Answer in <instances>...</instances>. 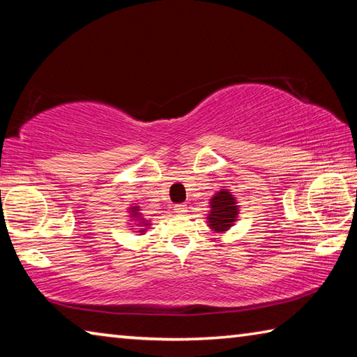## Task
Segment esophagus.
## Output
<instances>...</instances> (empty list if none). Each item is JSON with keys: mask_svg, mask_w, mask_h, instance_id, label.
Here are the masks:
<instances>
[{"mask_svg": "<svg viewBox=\"0 0 357 357\" xmlns=\"http://www.w3.org/2000/svg\"><path fill=\"white\" fill-rule=\"evenodd\" d=\"M174 213L184 214V213H187V206L184 203H179V204H176V206H174Z\"/></svg>", "mask_w": 357, "mask_h": 357, "instance_id": "34e87169", "label": "esophagus"}]
</instances>
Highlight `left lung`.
<instances>
[{
  "label": "left lung",
  "instance_id": "1",
  "mask_svg": "<svg viewBox=\"0 0 357 357\" xmlns=\"http://www.w3.org/2000/svg\"><path fill=\"white\" fill-rule=\"evenodd\" d=\"M238 206L234 197L228 190L217 192V195L211 200L209 223L215 231H225L236 220Z\"/></svg>",
  "mask_w": 357,
  "mask_h": 357
}]
</instances>
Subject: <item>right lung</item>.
Segmentation results:
<instances>
[{
  "mask_svg": "<svg viewBox=\"0 0 357 357\" xmlns=\"http://www.w3.org/2000/svg\"><path fill=\"white\" fill-rule=\"evenodd\" d=\"M135 211H137V209H135ZM134 215H135V214H134Z\"/></svg>",
  "mask_w": 357,
  "mask_h": 357,
  "instance_id": "add662e5",
  "label": "right lung"
}]
</instances>
